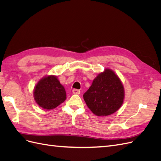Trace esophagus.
Masks as SVG:
<instances>
[{"instance_id": "esophagus-1", "label": "esophagus", "mask_w": 161, "mask_h": 161, "mask_svg": "<svg viewBox=\"0 0 161 161\" xmlns=\"http://www.w3.org/2000/svg\"><path fill=\"white\" fill-rule=\"evenodd\" d=\"M72 93L73 94H76V95H79L80 94V91L79 89H73L72 90Z\"/></svg>"}]
</instances>
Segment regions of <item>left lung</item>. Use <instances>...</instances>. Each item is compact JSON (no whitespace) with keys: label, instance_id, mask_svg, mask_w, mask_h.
I'll return each mask as SVG.
<instances>
[{"label":"left lung","instance_id":"8db88e82","mask_svg":"<svg viewBox=\"0 0 161 161\" xmlns=\"http://www.w3.org/2000/svg\"><path fill=\"white\" fill-rule=\"evenodd\" d=\"M83 98L95 115H109L118 111L123 104L124 86L114 71L106 69L93 80Z\"/></svg>","mask_w":161,"mask_h":161}]
</instances>
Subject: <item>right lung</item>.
Wrapping results in <instances>:
<instances>
[{
  "label": "right lung",
  "mask_w": 161,
  "mask_h": 161,
  "mask_svg": "<svg viewBox=\"0 0 161 161\" xmlns=\"http://www.w3.org/2000/svg\"><path fill=\"white\" fill-rule=\"evenodd\" d=\"M36 103L46 109H52L66 99V91L55 76L43 78L37 82L33 92Z\"/></svg>",
  "instance_id": "right-lung-1"
}]
</instances>
